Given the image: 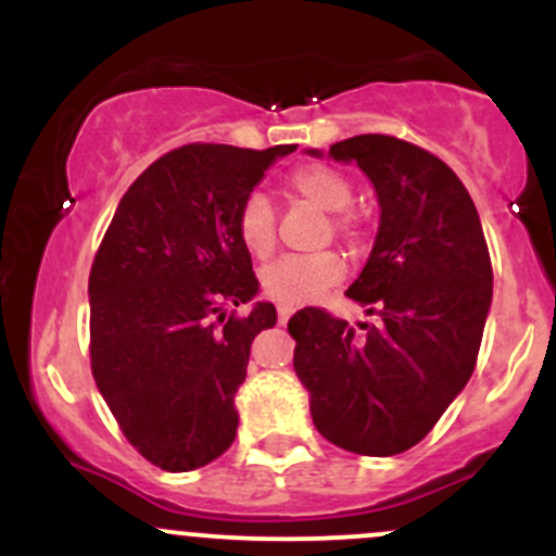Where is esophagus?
I'll return each mask as SVG.
<instances>
[{
    "label": "esophagus",
    "instance_id": "1",
    "mask_svg": "<svg viewBox=\"0 0 556 556\" xmlns=\"http://www.w3.org/2000/svg\"><path fill=\"white\" fill-rule=\"evenodd\" d=\"M293 312H295V309H293V306H290V304H279V306H277V314H279V323H282V325H285V323H288V319H290V317H293Z\"/></svg>",
    "mask_w": 556,
    "mask_h": 556
}]
</instances>
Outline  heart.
Here are the masks:
<instances>
[{
	"instance_id": "b5f03b06",
	"label": "heart",
	"mask_w": 556,
	"mask_h": 556,
	"mask_svg": "<svg viewBox=\"0 0 556 556\" xmlns=\"http://www.w3.org/2000/svg\"><path fill=\"white\" fill-rule=\"evenodd\" d=\"M290 190L301 199L312 201L314 206L325 212H344L352 201V185L341 172L330 169V166L312 164L301 166L290 174ZM274 228H277V217H274V206L266 193L252 190L250 195L239 206L237 231L247 252L255 257H263L271 252L274 247ZM336 228L341 233L352 231V220L346 215L336 217ZM344 274V261L339 252L325 250L314 252V255H285L274 261L271 266L263 268L261 282L266 295L282 304H306V301L317 299L323 290L336 285Z\"/></svg>"
}]
</instances>
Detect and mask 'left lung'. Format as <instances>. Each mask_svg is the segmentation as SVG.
<instances>
[{
    "mask_svg": "<svg viewBox=\"0 0 556 556\" xmlns=\"http://www.w3.org/2000/svg\"><path fill=\"white\" fill-rule=\"evenodd\" d=\"M328 159L355 164L377 190V239L346 295L379 323L352 328L301 309L288 323L293 366L330 444L390 457L419 444L473 374L492 304L490 252L465 185L417 144L363 134L330 144Z\"/></svg>",
    "mask_w": 556,
    "mask_h": 556,
    "instance_id": "left-lung-1",
    "label": "left lung"
}]
</instances>
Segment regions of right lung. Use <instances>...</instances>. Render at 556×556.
Wrapping results in <instances>:
<instances>
[{
  "mask_svg": "<svg viewBox=\"0 0 556 556\" xmlns=\"http://www.w3.org/2000/svg\"><path fill=\"white\" fill-rule=\"evenodd\" d=\"M295 144H185L150 164L117 204L88 279L91 368L123 435L172 473L237 439L252 339L277 309L257 295L239 206Z\"/></svg>",
  "mask_w": 556,
  "mask_h": 556,
  "instance_id": "add662e5",
  "label": "right lung"
}]
</instances>
